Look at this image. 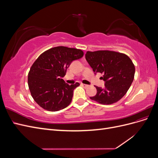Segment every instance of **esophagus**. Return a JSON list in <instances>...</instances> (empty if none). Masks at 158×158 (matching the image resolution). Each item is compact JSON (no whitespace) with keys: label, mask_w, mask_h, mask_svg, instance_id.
I'll return each mask as SVG.
<instances>
[{"label":"esophagus","mask_w":158,"mask_h":158,"mask_svg":"<svg viewBox=\"0 0 158 158\" xmlns=\"http://www.w3.org/2000/svg\"><path fill=\"white\" fill-rule=\"evenodd\" d=\"M82 86H84V88H88V87H89V85H87V84H82Z\"/></svg>","instance_id":"obj_1"}]
</instances>
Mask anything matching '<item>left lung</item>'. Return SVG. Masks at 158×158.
Listing matches in <instances>:
<instances>
[{"instance_id": "1", "label": "left lung", "mask_w": 158, "mask_h": 158, "mask_svg": "<svg viewBox=\"0 0 158 158\" xmlns=\"http://www.w3.org/2000/svg\"><path fill=\"white\" fill-rule=\"evenodd\" d=\"M85 60L95 74H103L104 88L95 86L97 94L90 99L103 105L118 102L126 94L135 77V67L129 57L111 51H87Z\"/></svg>"}]
</instances>
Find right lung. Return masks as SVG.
<instances>
[{"label":"right lung","mask_w":158,"mask_h":158,"mask_svg":"<svg viewBox=\"0 0 158 158\" xmlns=\"http://www.w3.org/2000/svg\"><path fill=\"white\" fill-rule=\"evenodd\" d=\"M84 55L82 50L59 46L45 51L33 64L28 74L31 96L49 111L64 109L70 103L79 83L69 85L63 78L72 62Z\"/></svg>","instance_id":"add662e5"}]
</instances>
